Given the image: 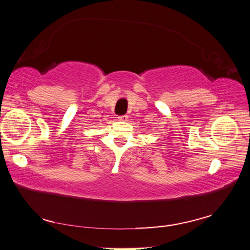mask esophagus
I'll return each mask as SVG.
<instances>
[{
	"instance_id": "obj_1",
	"label": "esophagus",
	"mask_w": 250,
	"mask_h": 250,
	"mask_svg": "<svg viewBox=\"0 0 250 250\" xmlns=\"http://www.w3.org/2000/svg\"><path fill=\"white\" fill-rule=\"evenodd\" d=\"M117 118H118L119 121H126L129 119V116L128 115H120V116L117 117Z\"/></svg>"
}]
</instances>
